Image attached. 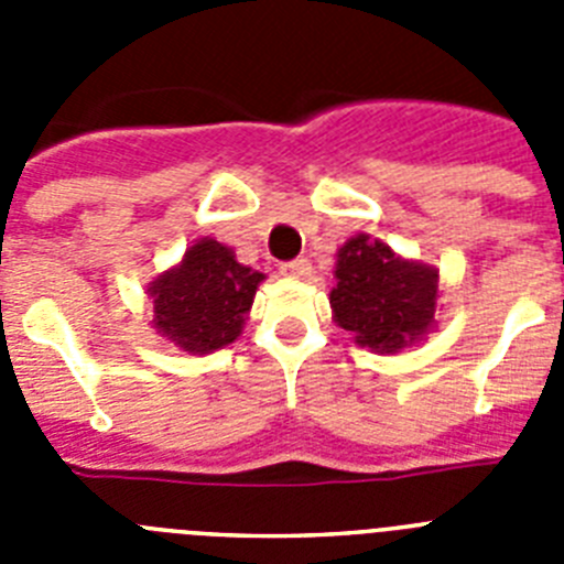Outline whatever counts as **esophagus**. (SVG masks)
<instances>
[{
    "label": "esophagus",
    "instance_id": "34e87169",
    "mask_svg": "<svg viewBox=\"0 0 564 564\" xmlns=\"http://www.w3.org/2000/svg\"><path fill=\"white\" fill-rule=\"evenodd\" d=\"M282 273L291 279H311V273H313L311 259H305V257L291 259V262H285V265H282Z\"/></svg>",
    "mask_w": 564,
    "mask_h": 564
}]
</instances>
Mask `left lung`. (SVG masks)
<instances>
[{"instance_id":"8db88e82","label":"left lung","mask_w":564,"mask_h":564,"mask_svg":"<svg viewBox=\"0 0 564 564\" xmlns=\"http://www.w3.org/2000/svg\"><path fill=\"white\" fill-rule=\"evenodd\" d=\"M333 276V322L372 352L403 350L435 327L437 268L395 257L370 234L338 248Z\"/></svg>"}]
</instances>
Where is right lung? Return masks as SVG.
Here are the masks:
<instances>
[{
	"label": "right lung",
	"instance_id": "add662e5",
	"mask_svg": "<svg viewBox=\"0 0 564 564\" xmlns=\"http://www.w3.org/2000/svg\"><path fill=\"white\" fill-rule=\"evenodd\" d=\"M262 279L265 273L239 265L228 246L197 239L181 265L149 282L152 327L192 356L223 350L242 333Z\"/></svg>",
	"mask_w": 564,
	"mask_h": 564
}]
</instances>
